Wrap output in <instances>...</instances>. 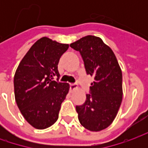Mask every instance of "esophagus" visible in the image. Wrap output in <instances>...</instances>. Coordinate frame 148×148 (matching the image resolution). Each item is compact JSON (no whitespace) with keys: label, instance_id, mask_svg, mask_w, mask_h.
Instances as JSON below:
<instances>
[{"label":"esophagus","instance_id":"obj_1","mask_svg":"<svg viewBox=\"0 0 148 148\" xmlns=\"http://www.w3.org/2000/svg\"><path fill=\"white\" fill-rule=\"evenodd\" d=\"M77 87H78V86H77V84H71V85H70V90H71V91H73V90H77Z\"/></svg>","mask_w":148,"mask_h":148}]
</instances>
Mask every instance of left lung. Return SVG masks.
Masks as SVG:
<instances>
[{
    "label": "left lung",
    "mask_w": 148,
    "mask_h": 148,
    "mask_svg": "<svg viewBox=\"0 0 148 148\" xmlns=\"http://www.w3.org/2000/svg\"><path fill=\"white\" fill-rule=\"evenodd\" d=\"M82 57L86 73L94 77L90 94L76 107L83 127L92 132L108 128L123 99L122 71L113 50L99 37L87 35L70 44Z\"/></svg>",
    "instance_id": "left-lung-1"
}]
</instances>
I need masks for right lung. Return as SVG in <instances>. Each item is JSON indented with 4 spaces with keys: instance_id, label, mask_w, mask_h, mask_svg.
I'll list each match as a JSON object with an SVG mask.
<instances>
[{
    "instance_id": "obj_1",
    "label": "right lung",
    "mask_w": 148,
    "mask_h": 148,
    "mask_svg": "<svg viewBox=\"0 0 148 148\" xmlns=\"http://www.w3.org/2000/svg\"><path fill=\"white\" fill-rule=\"evenodd\" d=\"M69 45L47 37L32 45L20 61L14 77V98L25 120L37 129L52 126L69 91L67 83L53 81L60 77L58 65Z\"/></svg>"
}]
</instances>
